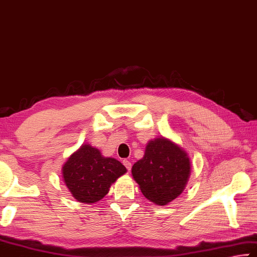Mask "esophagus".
<instances>
[{
  "mask_svg": "<svg viewBox=\"0 0 257 257\" xmlns=\"http://www.w3.org/2000/svg\"><path fill=\"white\" fill-rule=\"evenodd\" d=\"M123 164H124V166L126 167V170H127V171H131V168H132V164H131V162L127 161V159H124V161H123Z\"/></svg>",
  "mask_w": 257,
  "mask_h": 257,
  "instance_id": "esophagus-1",
  "label": "esophagus"
}]
</instances>
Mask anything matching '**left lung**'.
<instances>
[{
  "label": "left lung",
  "mask_w": 257,
  "mask_h": 257,
  "mask_svg": "<svg viewBox=\"0 0 257 257\" xmlns=\"http://www.w3.org/2000/svg\"><path fill=\"white\" fill-rule=\"evenodd\" d=\"M190 174L187 153L165 138L150 141L145 157L132 167V175L142 195L158 205L175 199Z\"/></svg>",
  "instance_id": "left-lung-1"
}]
</instances>
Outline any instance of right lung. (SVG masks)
Wrapping results in <instances>:
<instances>
[{"label":"right lung","instance_id":"1","mask_svg":"<svg viewBox=\"0 0 257 257\" xmlns=\"http://www.w3.org/2000/svg\"><path fill=\"white\" fill-rule=\"evenodd\" d=\"M126 172L115 158L101 156L100 151L84 145L62 167V176L75 199L92 204L107 195L110 184Z\"/></svg>","mask_w":257,"mask_h":257}]
</instances>
